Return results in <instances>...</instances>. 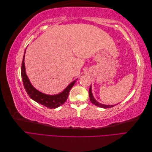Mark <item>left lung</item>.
Instances as JSON below:
<instances>
[{"mask_svg":"<svg viewBox=\"0 0 152 152\" xmlns=\"http://www.w3.org/2000/svg\"><path fill=\"white\" fill-rule=\"evenodd\" d=\"M89 98H90V101L91 102V103L95 104L96 106H97L98 107L100 108H112L113 107H114L115 105H107V104H103L102 103H100L99 102H98L95 99V98H94V96L93 95V93H92V87H91V85L89 88Z\"/></svg>","mask_w":152,"mask_h":152,"instance_id":"8db88e82","label":"left lung"}]
</instances>
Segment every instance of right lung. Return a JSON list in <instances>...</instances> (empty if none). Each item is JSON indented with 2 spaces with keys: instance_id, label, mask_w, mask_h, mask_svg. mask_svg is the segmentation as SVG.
Here are the masks:
<instances>
[{
  "instance_id": "right-lung-1",
  "label": "right lung",
  "mask_w": 152,
  "mask_h": 152,
  "mask_svg": "<svg viewBox=\"0 0 152 152\" xmlns=\"http://www.w3.org/2000/svg\"><path fill=\"white\" fill-rule=\"evenodd\" d=\"M25 52L26 50L24 53L23 58V61L21 68V73L22 80L23 82V86L25 91L30 97V98L34 100L37 103H38L40 104H42L49 108H56L59 107V106L62 105L63 103H65L68 97L69 92H70L73 85L75 84L77 79L71 82V83L69 84L61 93L59 94L54 95H49L42 93V92L36 89L35 87L32 86L28 77L26 75L24 62Z\"/></svg>"
}]
</instances>
